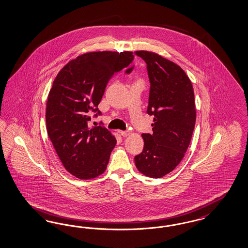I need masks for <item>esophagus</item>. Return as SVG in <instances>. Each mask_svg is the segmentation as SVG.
I'll return each mask as SVG.
<instances>
[{"instance_id": "obj_1", "label": "esophagus", "mask_w": 248, "mask_h": 248, "mask_svg": "<svg viewBox=\"0 0 248 248\" xmlns=\"http://www.w3.org/2000/svg\"><path fill=\"white\" fill-rule=\"evenodd\" d=\"M119 133L123 138H127L131 134L129 131H119Z\"/></svg>"}]
</instances>
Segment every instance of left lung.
Returning a JSON list of instances; mask_svg holds the SVG:
<instances>
[{
  "label": "left lung",
  "instance_id": "obj_1",
  "mask_svg": "<svg viewBox=\"0 0 248 248\" xmlns=\"http://www.w3.org/2000/svg\"><path fill=\"white\" fill-rule=\"evenodd\" d=\"M136 54L147 63L150 82L148 114L153 115V133L142 134L143 151L135 157L141 173L160 178L185 157L196 124L192 83L178 64L148 50Z\"/></svg>",
  "mask_w": 248,
  "mask_h": 248
}]
</instances>
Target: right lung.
Instances as JSON below:
<instances>
[{
    "label": "right lung",
    "mask_w": 248,
    "mask_h": 248,
    "mask_svg": "<svg viewBox=\"0 0 248 248\" xmlns=\"http://www.w3.org/2000/svg\"><path fill=\"white\" fill-rule=\"evenodd\" d=\"M132 51H94L70 61L56 76L46 104L47 132L63 167L78 178L98 177L107 168L116 139L89 125L109 78L133 62ZM133 67L125 73L129 74Z\"/></svg>",
    "instance_id": "obj_1"
}]
</instances>
